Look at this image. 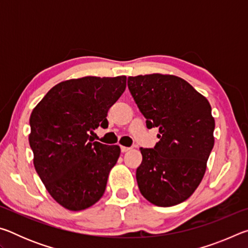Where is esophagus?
I'll use <instances>...</instances> for the list:
<instances>
[{"label": "esophagus", "mask_w": 248, "mask_h": 248, "mask_svg": "<svg viewBox=\"0 0 248 248\" xmlns=\"http://www.w3.org/2000/svg\"><path fill=\"white\" fill-rule=\"evenodd\" d=\"M120 149H121V152H128V151L131 149V148H128V146H124V145H121L120 146Z\"/></svg>", "instance_id": "1"}]
</instances>
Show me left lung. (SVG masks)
Here are the masks:
<instances>
[{
	"label": "left lung",
	"instance_id": "left-lung-1",
	"mask_svg": "<svg viewBox=\"0 0 248 248\" xmlns=\"http://www.w3.org/2000/svg\"><path fill=\"white\" fill-rule=\"evenodd\" d=\"M128 87L146 127L159 132L154 149H140L142 163L136 174L140 192L158 207L183 202L202 180L215 145L211 106L175 75L129 77Z\"/></svg>",
	"mask_w": 248,
	"mask_h": 248
}]
</instances>
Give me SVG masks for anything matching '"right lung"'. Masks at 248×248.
Segmentation results:
<instances>
[{
    "label": "right lung",
    "mask_w": 248,
    "mask_h": 248,
    "mask_svg": "<svg viewBox=\"0 0 248 248\" xmlns=\"http://www.w3.org/2000/svg\"><path fill=\"white\" fill-rule=\"evenodd\" d=\"M127 78L85 77L53 86L33 108L29 144L33 166L50 196L71 211L102 198L118 145L93 142L90 134L108 127L107 112L125 90Z\"/></svg>",
    "instance_id": "obj_1"
}]
</instances>
